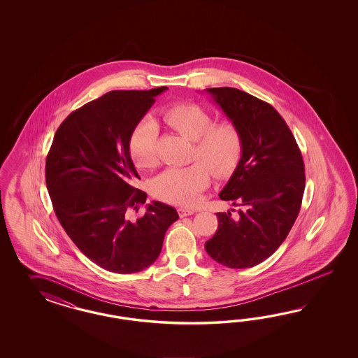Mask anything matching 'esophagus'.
I'll use <instances>...</instances> for the list:
<instances>
[{
    "label": "esophagus",
    "mask_w": 358,
    "mask_h": 358,
    "mask_svg": "<svg viewBox=\"0 0 358 358\" xmlns=\"http://www.w3.org/2000/svg\"><path fill=\"white\" fill-rule=\"evenodd\" d=\"M195 210H192V208H185V207H180L178 208V214H180V217H189V215H193L194 214Z\"/></svg>",
    "instance_id": "esophagus-1"
}]
</instances>
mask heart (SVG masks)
Returning <instances> with one entry per match:
<instances>
[{
    "instance_id": "obj_1",
    "label": "heart",
    "mask_w": 358,
    "mask_h": 358,
    "mask_svg": "<svg viewBox=\"0 0 358 358\" xmlns=\"http://www.w3.org/2000/svg\"><path fill=\"white\" fill-rule=\"evenodd\" d=\"M160 114L168 126L194 141L193 159L202 162L168 168L155 178L152 192L171 203L194 205L210 184L208 164L217 176H226L236 168L243 152L241 134L231 122L214 123L211 114L194 103L177 102ZM157 136L159 129L152 118H144L132 131L129 150L136 165L152 168L157 164Z\"/></svg>"
}]
</instances>
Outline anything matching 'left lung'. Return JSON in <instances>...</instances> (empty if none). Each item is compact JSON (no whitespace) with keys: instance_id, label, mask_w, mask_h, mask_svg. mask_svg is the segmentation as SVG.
<instances>
[{"instance_id":"left-lung-1","label":"left lung","mask_w":358,"mask_h":358,"mask_svg":"<svg viewBox=\"0 0 358 358\" xmlns=\"http://www.w3.org/2000/svg\"><path fill=\"white\" fill-rule=\"evenodd\" d=\"M206 92L238 126L243 152L219 193L220 199L241 208L236 217L231 211L217 213V232L205 250L227 268H252L278 250L299 214L306 184L302 153L269 103L235 87Z\"/></svg>"}]
</instances>
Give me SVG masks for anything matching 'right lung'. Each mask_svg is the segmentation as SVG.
Listing matches in <instances>:
<instances>
[{"mask_svg": "<svg viewBox=\"0 0 358 358\" xmlns=\"http://www.w3.org/2000/svg\"><path fill=\"white\" fill-rule=\"evenodd\" d=\"M168 87L113 90L71 113L55 134L45 184L60 224L89 260L129 274L157 260L176 208L153 201L132 217L147 194L131 160V134Z\"/></svg>", "mask_w": 358, "mask_h": 358, "instance_id": "obj_1", "label": "right lung"}]
</instances>
